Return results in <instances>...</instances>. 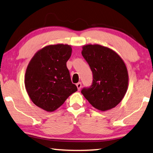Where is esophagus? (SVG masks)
<instances>
[{
	"label": "esophagus",
	"instance_id": "34e87169",
	"mask_svg": "<svg viewBox=\"0 0 153 153\" xmlns=\"http://www.w3.org/2000/svg\"><path fill=\"white\" fill-rule=\"evenodd\" d=\"M76 86H77V88L78 89V91L81 89V87H82V83L81 82H78V83L76 84Z\"/></svg>",
	"mask_w": 153,
	"mask_h": 153
}]
</instances>
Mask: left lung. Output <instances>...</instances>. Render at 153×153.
<instances>
[{
  "instance_id": "obj_1",
  "label": "left lung",
  "mask_w": 153,
  "mask_h": 153,
  "mask_svg": "<svg viewBox=\"0 0 153 153\" xmlns=\"http://www.w3.org/2000/svg\"><path fill=\"white\" fill-rule=\"evenodd\" d=\"M82 54L93 73V82L81 93L94 108L105 111L116 107L127 92L128 72L125 62L110 48L100 45L83 46Z\"/></svg>"
}]
</instances>
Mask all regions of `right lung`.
<instances>
[{
  "mask_svg": "<svg viewBox=\"0 0 153 153\" xmlns=\"http://www.w3.org/2000/svg\"><path fill=\"white\" fill-rule=\"evenodd\" d=\"M71 46L50 45L36 53L25 74V87L36 105L53 111L77 91L71 80L67 62L71 55Z\"/></svg>",
  "mask_w": 153,
  "mask_h": 153,
  "instance_id": "right-lung-1",
  "label": "right lung"
}]
</instances>
